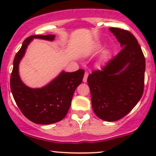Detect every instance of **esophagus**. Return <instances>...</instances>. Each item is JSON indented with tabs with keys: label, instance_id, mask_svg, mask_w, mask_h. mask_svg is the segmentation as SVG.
Segmentation results:
<instances>
[{
	"label": "esophagus",
	"instance_id": "obj_1",
	"mask_svg": "<svg viewBox=\"0 0 156 156\" xmlns=\"http://www.w3.org/2000/svg\"><path fill=\"white\" fill-rule=\"evenodd\" d=\"M87 77H88V73H87V72H86L85 73H84V78H83V81H84V82H87Z\"/></svg>",
	"mask_w": 156,
	"mask_h": 156
}]
</instances>
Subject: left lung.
Listing matches in <instances>:
<instances>
[{"label": "left lung", "instance_id": "1", "mask_svg": "<svg viewBox=\"0 0 156 156\" xmlns=\"http://www.w3.org/2000/svg\"><path fill=\"white\" fill-rule=\"evenodd\" d=\"M121 44L120 53L102 71L88 76L94 113L106 122H115L130 112L144 93L146 61L136 37L126 30L110 28Z\"/></svg>", "mask_w": 156, "mask_h": 156}]
</instances>
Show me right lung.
Wrapping results in <instances>:
<instances>
[{"instance_id": "right-lung-1", "label": "right lung", "mask_w": 156, "mask_h": 156, "mask_svg": "<svg viewBox=\"0 0 156 156\" xmlns=\"http://www.w3.org/2000/svg\"><path fill=\"white\" fill-rule=\"evenodd\" d=\"M34 38L52 41L55 35L37 34L30 36L23 41L14 58L10 89L16 103L29 120L39 125H50L59 122L66 115L74 92L84 78V70L78 69L73 72L62 71L44 87H28L20 78L19 66L28 46Z\"/></svg>"}]
</instances>
